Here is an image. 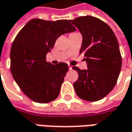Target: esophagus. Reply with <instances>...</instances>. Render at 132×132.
Listing matches in <instances>:
<instances>
[{"label":"esophagus","instance_id":"obj_1","mask_svg":"<svg viewBox=\"0 0 132 132\" xmlns=\"http://www.w3.org/2000/svg\"><path fill=\"white\" fill-rule=\"evenodd\" d=\"M69 70H71L72 69V66H71V65H69Z\"/></svg>","mask_w":132,"mask_h":132}]
</instances>
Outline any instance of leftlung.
<instances>
[{
  "label": "left lung",
  "mask_w": 132,
  "mask_h": 132,
  "mask_svg": "<svg viewBox=\"0 0 132 132\" xmlns=\"http://www.w3.org/2000/svg\"><path fill=\"white\" fill-rule=\"evenodd\" d=\"M82 36L80 52L84 54L88 69L74 66L78 80L75 92L82 99L96 102L115 87L122 64L119 44L110 27L96 17L84 16L70 20Z\"/></svg>",
  "instance_id": "left-lung-1"
}]
</instances>
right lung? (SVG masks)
<instances>
[{
  "mask_svg": "<svg viewBox=\"0 0 132 132\" xmlns=\"http://www.w3.org/2000/svg\"><path fill=\"white\" fill-rule=\"evenodd\" d=\"M75 30L67 20L33 19L16 35L10 52L11 72L22 91L35 102H50L58 96L69 66L47 63L46 55L60 36Z\"/></svg>",
  "mask_w": 132,
  "mask_h": 132,
  "instance_id": "obj_1",
  "label": "right lung"
}]
</instances>
